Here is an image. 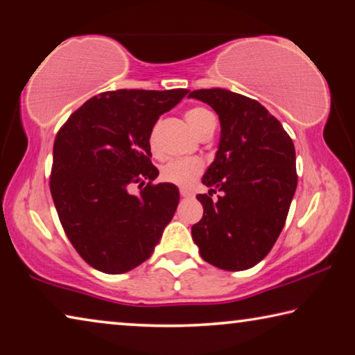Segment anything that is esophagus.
I'll use <instances>...</instances> for the list:
<instances>
[{"label": "esophagus", "mask_w": 355, "mask_h": 355, "mask_svg": "<svg viewBox=\"0 0 355 355\" xmlns=\"http://www.w3.org/2000/svg\"><path fill=\"white\" fill-rule=\"evenodd\" d=\"M180 196L184 197V199H188V197H192V191L188 188H180Z\"/></svg>", "instance_id": "1"}]
</instances>
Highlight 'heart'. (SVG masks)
<instances>
[{"label":"heart","mask_w":355,"mask_h":355,"mask_svg":"<svg viewBox=\"0 0 355 355\" xmlns=\"http://www.w3.org/2000/svg\"><path fill=\"white\" fill-rule=\"evenodd\" d=\"M213 117V114L205 110V107H192V110L186 112V122L189 123V127L196 135ZM150 144H152V148H155L153 137ZM202 172L203 163L199 158H175L161 167V180L177 186H189L196 178L200 177Z\"/></svg>","instance_id":"1"}]
</instances>
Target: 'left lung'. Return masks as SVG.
Masks as SVG:
<instances>
[{
  "instance_id": "1",
  "label": "left lung",
  "mask_w": 355,
  "mask_h": 355,
  "mask_svg": "<svg viewBox=\"0 0 355 355\" xmlns=\"http://www.w3.org/2000/svg\"><path fill=\"white\" fill-rule=\"evenodd\" d=\"M219 116L216 158L197 194L203 216L192 225L202 258L225 271H244L260 263L277 241L297 186L296 152L277 119L257 100L227 89L189 94ZM220 190L218 201L212 192Z\"/></svg>"
}]
</instances>
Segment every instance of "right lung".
<instances>
[{
    "mask_svg": "<svg viewBox=\"0 0 355 355\" xmlns=\"http://www.w3.org/2000/svg\"><path fill=\"white\" fill-rule=\"evenodd\" d=\"M189 91L119 89L87 100L58 131L51 197L65 235L87 264L123 274L153 254L175 213V184L158 183L150 135ZM138 184L139 195L129 189Z\"/></svg>",
    "mask_w": 355,
    "mask_h": 355,
    "instance_id": "add662e5",
    "label": "right lung"
}]
</instances>
